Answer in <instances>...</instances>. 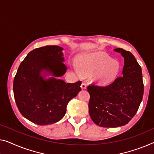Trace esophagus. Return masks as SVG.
Masks as SVG:
<instances>
[{"instance_id":"1","label":"esophagus","mask_w":154,"mask_h":154,"mask_svg":"<svg viewBox=\"0 0 154 154\" xmlns=\"http://www.w3.org/2000/svg\"><path fill=\"white\" fill-rule=\"evenodd\" d=\"M81 88L82 89H86V84L85 82H82L81 84Z\"/></svg>"}]
</instances>
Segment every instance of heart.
<instances>
[{"label":"heart","mask_w":154,"mask_h":154,"mask_svg":"<svg viewBox=\"0 0 154 154\" xmlns=\"http://www.w3.org/2000/svg\"><path fill=\"white\" fill-rule=\"evenodd\" d=\"M77 67L79 72L85 75H91L95 72L94 79L100 85L111 83L120 70L118 61L111 59L109 55L102 52L80 56L77 59Z\"/></svg>","instance_id":"1"}]
</instances>
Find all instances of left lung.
I'll return each instance as SVG.
<instances>
[{"mask_svg":"<svg viewBox=\"0 0 154 154\" xmlns=\"http://www.w3.org/2000/svg\"><path fill=\"white\" fill-rule=\"evenodd\" d=\"M125 59L122 76L106 86H88V111L92 120L102 127L124 126L136 115L144 93L140 66L131 52L116 48Z\"/></svg>","mask_w":154,"mask_h":154,"instance_id":"obj_1","label":"left lung"}]
</instances>
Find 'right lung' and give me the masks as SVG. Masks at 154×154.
Returning <instances> with one entry per match:
<instances>
[{"mask_svg": "<svg viewBox=\"0 0 154 154\" xmlns=\"http://www.w3.org/2000/svg\"><path fill=\"white\" fill-rule=\"evenodd\" d=\"M63 48H36L20 63L13 84L16 104L22 116L36 125L57 122L65 116L69 101L81 91L82 82L66 83ZM49 75L52 77H45Z\"/></svg>", "mask_w": 154, "mask_h": 154, "instance_id": "1", "label": "right lung"}]
</instances>
